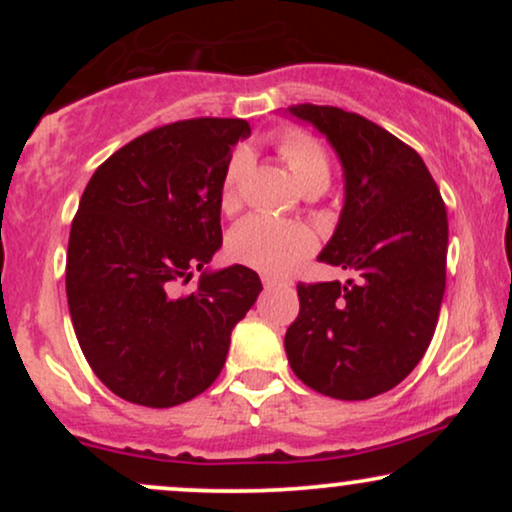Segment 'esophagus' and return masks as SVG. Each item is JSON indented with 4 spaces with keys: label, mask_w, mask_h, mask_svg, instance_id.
<instances>
[{
    "label": "esophagus",
    "mask_w": 512,
    "mask_h": 512,
    "mask_svg": "<svg viewBox=\"0 0 512 512\" xmlns=\"http://www.w3.org/2000/svg\"><path fill=\"white\" fill-rule=\"evenodd\" d=\"M262 284H264V289H274V286H291L289 281H279V279H274V276H264Z\"/></svg>",
    "instance_id": "1"
}]
</instances>
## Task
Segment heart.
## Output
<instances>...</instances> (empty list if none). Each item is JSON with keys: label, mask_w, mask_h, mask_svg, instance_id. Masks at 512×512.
<instances>
[{"label": "heart", "mask_w": 512, "mask_h": 512, "mask_svg": "<svg viewBox=\"0 0 512 512\" xmlns=\"http://www.w3.org/2000/svg\"><path fill=\"white\" fill-rule=\"evenodd\" d=\"M279 154L286 166L296 175L298 185L308 190H325L332 178V163L313 134L303 129H286L279 134ZM250 156L245 149H238L228 161L221 182V207L223 211H236L240 204V182L248 170ZM315 233L308 226L296 221H279L269 216H250L238 223L228 236V255L245 267L269 276L291 274L305 257L313 255Z\"/></svg>", "instance_id": "b5f03b06"}]
</instances>
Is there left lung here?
Returning <instances> with one entry per match:
<instances>
[{
	"label": "left lung",
	"mask_w": 512,
	"mask_h": 512,
	"mask_svg": "<svg viewBox=\"0 0 512 512\" xmlns=\"http://www.w3.org/2000/svg\"><path fill=\"white\" fill-rule=\"evenodd\" d=\"M289 113L325 134L344 168L342 216L317 260L361 279L298 284L286 356L320 395H383L416 368L436 332L448 211L421 156L387 129L332 105Z\"/></svg>",
	"instance_id": "1"
}]
</instances>
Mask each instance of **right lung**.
<instances>
[{
  "instance_id": "1",
  "label": "right lung",
  "mask_w": 512,
  "mask_h": 512,
  "mask_svg": "<svg viewBox=\"0 0 512 512\" xmlns=\"http://www.w3.org/2000/svg\"><path fill=\"white\" fill-rule=\"evenodd\" d=\"M238 117L156 127L98 166L67 248V303L98 380L142 407L202 395L226 363L233 327L262 291L257 272H207L221 248V182ZM195 271L198 289L180 294Z\"/></svg>"
}]
</instances>
